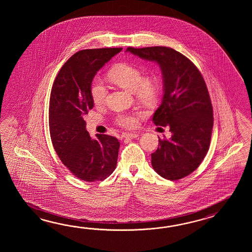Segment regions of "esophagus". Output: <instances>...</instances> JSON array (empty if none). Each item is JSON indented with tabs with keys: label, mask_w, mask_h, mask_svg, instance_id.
Masks as SVG:
<instances>
[{
	"label": "esophagus",
	"mask_w": 252,
	"mask_h": 252,
	"mask_svg": "<svg viewBox=\"0 0 252 252\" xmlns=\"http://www.w3.org/2000/svg\"><path fill=\"white\" fill-rule=\"evenodd\" d=\"M139 133H133V132H129V133H124V137L125 139H135L137 137H139Z\"/></svg>",
	"instance_id": "1"
}]
</instances>
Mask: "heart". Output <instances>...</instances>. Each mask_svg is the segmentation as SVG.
<instances>
[{"mask_svg":"<svg viewBox=\"0 0 252 252\" xmlns=\"http://www.w3.org/2000/svg\"><path fill=\"white\" fill-rule=\"evenodd\" d=\"M108 76L115 85L133 92L139 100L154 102L159 93V80L155 75H144L139 67L128 63H120L109 71ZM91 96L95 105H102L107 96V89L102 81L94 79L91 86ZM143 112L120 113L115 123L124 128H133L138 120L144 116Z\"/></svg>","mask_w":252,"mask_h":252,"instance_id":"heart-1","label":"heart"}]
</instances>
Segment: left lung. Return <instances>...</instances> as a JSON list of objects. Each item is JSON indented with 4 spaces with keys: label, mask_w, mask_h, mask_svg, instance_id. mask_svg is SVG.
Instances as JSON below:
<instances>
[{
    "label": "left lung",
    "mask_w": 252,
    "mask_h": 252,
    "mask_svg": "<svg viewBox=\"0 0 252 252\" xmlns=\"http://www.w3.org/2000/svg\"><path fill=\"white\" fill-rule=\"evenodd\" d=\"M140 59L155 61L160 67L164 95L152 121L169 127L171 137L161 139L151 154L153 169L168 180L194 171L209 150L214 126L213 106L204 77L191 60L166 47L128 48Z\"/></svg>",
    "instance_id": "obj_1"
}]
</instances>
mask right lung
Segmentation results:
<instances>
[{"instance_id": "add662e5", "label": "right lung", "mask_w": 252, "mask_h": 252, "mask_svg": "<svg viewBox=\"0 0 252 252\" xmlns=\"http://www.w3.org/2000/svg\"><path fill=\"white\" fill-rule=\"evenodd\" d=\"M122 49L76 52L61 67L52 86L48 123L54 149L71 173L86 182L104 180L117 165L118 139L106 134L92 139L84 116L94 107L91 86L94 75Z\"/></svg>"}]
</instances>
